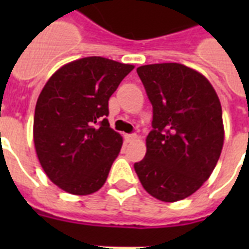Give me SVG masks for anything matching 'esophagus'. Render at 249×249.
<instances>
[{
  "instance_id": "obj_1",
  "label": "esophagus",
  "mask_w": 249,
  "mask_h": 249,
  "mask_svg": "<svg viewBox=\"0 0 249 249\" xmlns=\"http://www.w3.org/2000/svg\"><path fill=\"white\" fill-rule=\"evenodd\" d=\"M124 138H125V141H126V142H130V141H134V140H136V138H137V134H136V133H130V134H125Z\"/></svg>"
}]
</instances>
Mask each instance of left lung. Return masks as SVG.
<instances>
[{"label":"left lung","instance_id":"obj_1","mask_svg":"<svg viewBox=\"0 0 249 249\" xmlns=\"http://www.w3.org/2000/svg\"><path fill=\"white\" fill-rule=\"evenodd\" d=\"M137 73L152 105V130L146 156L134 169L150 195L182 200L208 179L220 159V99L204 76L183 64H147Z\"/></svg>","mask_w":249,"mask_h":249}]
</instances>
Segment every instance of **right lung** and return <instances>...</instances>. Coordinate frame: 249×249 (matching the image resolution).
Masks as SVG:
<instances>
[{
    "label": "right lung",
    "mask_w": 249,
    "mask_h": 249,
    "mask_svg": "<svg viewBox=\"0 0 249 249\" xmlns=\"http://www.w3.org/2000/svg\"><path fill=\"white\" fill-rule=\"evenodd\" d=\"M134 66L102 56L66 64L37 99L33 141L53 183L73 195L105 185L123 138L109 128L108 99Z\"/></svg>",
    "instance_id": "1"
}]
</instances>
